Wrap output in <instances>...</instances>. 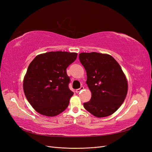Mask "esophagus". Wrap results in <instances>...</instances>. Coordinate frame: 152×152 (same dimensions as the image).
<instances>
[{"label":"esophagus","mask_w":152,"mask_h":152,"mask_svg":"<svg viewBox=\"0 0 152 152\" xmlns=\"http://www.w3.org/2000/svg\"><path fill=\"white\" fill-rule=\"evenodd\" d=\"M84 87H83V86H82V87H80V88H79V89H76V91H75V92L77 93H80V92L84 89Z\"/></svg>","instance_id":"34e87169"}]
</instances>
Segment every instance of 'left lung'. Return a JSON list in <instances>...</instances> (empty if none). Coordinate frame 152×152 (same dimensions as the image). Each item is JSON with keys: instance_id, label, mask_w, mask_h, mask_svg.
<instances>
[{"instance_id": "obj_1", "label": "left lung", "mask_w": 152, "mask_h": 152, "mask_svg": "<svg viewBox=\"0 0 152 152\" xmlns=\"http://www.w3.org/2000/svg\"><path fill=\"white\" fill-rule=\"evenodd\" d=\"M79 60L87 73L86 84L91 99L84 103L86 110L97 117L115 112L125 99L127 81L121 66L112 56L98 53H82Z\"/></svg>"}]
</instances>
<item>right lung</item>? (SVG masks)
I'll return each mask as SVG.
<instances>
[{"label":"right lung","instance_id":"obj_1","mask_svg":"<svg viewBox=\"0 0 152 152\" xmlns=\"http://www.w3.org/2000/svg\"><path fill=\"white\" fill-rule=\"evenodd\" d=\"M77 54L49 52L37 56L29 65L23 80L27 100L37 112L53 117L65 110L73 93L69 89L70 79L66 68Z\"/></svg>","mask_w":152,"mask_h":152}]
</instances>
